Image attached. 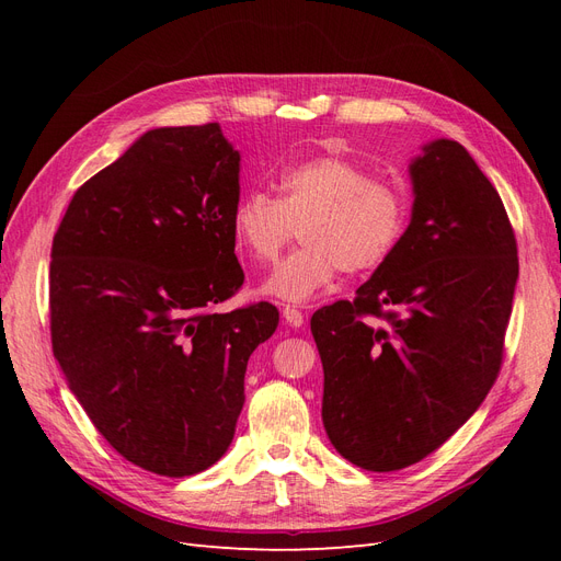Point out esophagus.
<instances>
[{
  "mask_svg": "<svg viewBox=\"0 0 561 561\" xmlns=\"http://www.w3.org/2000/svg\"><path fill=\"white\" fill-rule=\"evenodd\" d=\"M283 318H285L287 325H293V328L304 325V313L297 307H290V304H287V307L283 309Z\"/></svg>",
  "mask_w": 561,
  "mask_h": 561,
  "instance_id": "obj_1",
  "label": "esophagus"
}]
</instances>
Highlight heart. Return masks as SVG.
Listing matches in <instances>:
<instances>
[{"instance_id":"obj_1","label":"heart","mask_w":561,"mask_h":561,"mask_svg":"<svg viewBox=\"0 0 561 561\" xmlns=\"http://www.w3.org/2000/svg\"><path fill=\"white\" fill-rule=\"evenodd\" d=\"M278 196L250 192L231 215L233 239L254 262L271 264L295 239L293 252L264 285L285 301H307L344 274H367L390 260L410 225L404 186L371 178L346 157H313L283 171Z\"/></svg>"}]
</instances>
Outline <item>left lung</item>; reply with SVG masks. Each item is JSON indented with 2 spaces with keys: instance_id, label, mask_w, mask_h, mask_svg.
<instances>
[{
  "instance_id": "left-lung-1",
  "label": "left lung",
  "mask_w": 561,
  "mask_h": 561,
  "mask_svg": "<svg viewBox=\"0 0 561 561\" xmlns=\"http://www.w3.org/2000/svg\"><path fill=\"white\" fill-rule=\"evenodd\" d=\"M410 173L412 222L398 250L351 301L311 318L328 437L371 472L419 463L482 404L519 276L503 201L461 145H426Z\"/></svg>"
}]
</instances>
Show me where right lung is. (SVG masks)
<instances>
[{
	"label": "right lung",
	"mask_w": 561,
	"mask_h": 561,
	"mask_svg": "<svg viewBox=\"0 0 561 561\" xmlns=\"http://www.w3.org/2000/svg\"><path fill=\"white\" fill-rule=\"evenodd\" d=\"M241 154L217 124L145 133L75 192L50 248V344L98 433L163 478L210 468L278 309L217 304L245 280L231 215Z\"/></svg>",
	"instance_id": "1"
}]
</instances>
